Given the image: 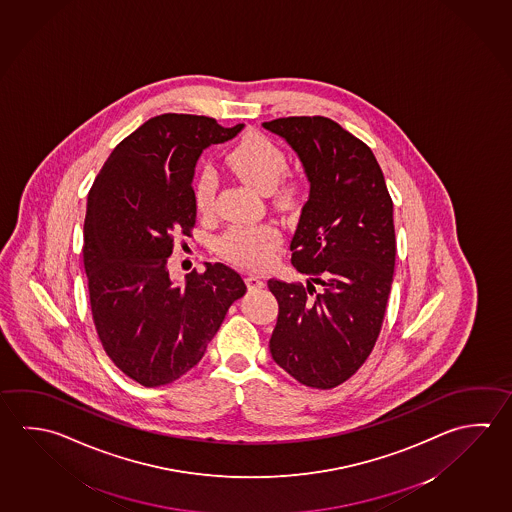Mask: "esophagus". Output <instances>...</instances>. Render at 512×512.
<instances>
[{"instance_id": "obj_1", "label": "esophagus", "mask_w": 512, "mask_h": 512, "mask_svg": "<svg viewBox=\"0 0 512 512\" xmlns=\"http://www.w3.org/2000/svg\"><path fill=\"white\" fill-rule=\"evenodd\" d=\"M247 287L251 290H260L265 287V281L260 278V276H256V274H251V276H247Z\"/></svg>"}]
</instances>
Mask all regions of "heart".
Here are the masks:
<instances>
[{"mask_svg":"<svg viewBox=\"0 0 512 512\" xmlns=\"http://www.w3.org/2000/svg\"><path fill=\"white\" fill-rule=\"evenodd\" d=\"M225 162L234 175L242 178L245 184L254 187L263 195L274 193L281 205H289L296 200L298 186L294 182H285L278 186L279 180L287 173L289 160L272 140L263 135H249L234 146ZM218 178L213 168L205 166L196 175L193 186V200L198 213L209 214L213 211ZM277 191L274 192L273 189ZM281 245V233L272 223L260 225H233L216 243V249L225 260L233 261L243 267L260 269L270 263L274 252Z\"/></svg>","mask_w":512,"mask_h":512,"instance_id":"b5f03b06","label":"heart"}]
</instances>
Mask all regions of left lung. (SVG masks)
I'll return each mask as SVG.
<instances>
[{"label":"left lung","mask_w":512,"mask_h":512,"mask_svg":"<svg viewBox=\"0 0 512 512\" xmlns=\"http://www.w3.org/2000/svg\"><path fill=\"white\" fill-rule=\"evenodd\" d=\"M263 128L287 140L310 182L290 242L307 285L269 279L279 307L270 354L296 381L330 390L363 366L381 332L395 269L393 202L372 149L332 119L283 117Z\"/></svg>","instance_id":"obj_1"}]
</instances>
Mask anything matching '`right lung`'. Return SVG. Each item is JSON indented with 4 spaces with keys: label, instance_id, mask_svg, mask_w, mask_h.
Segmentation results:
<instances>
[{
    "label": "right lung",
    "instance_id": "right-lung-1",
    "mask_svg": "<svg viewBox=\"0 0 512 512\" xmlns=\"http://www.w3.org/2000/svg\"><path fill=\"white\" fill-rule=\"evenodd\" d=\"M242 128L204 115H157L117 144L88 193L83 258L93 325L115 366L146 388L200 363L247 290L223 263L193 270L184 285L168 270L175 236L195 227L196 160Z\"/></svg>",
    "mask_w": 512,
    "mask_h": 512
}]
</instances>
